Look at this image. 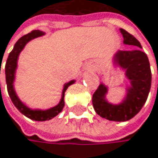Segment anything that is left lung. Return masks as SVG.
I'll use <instances>...</instances> for the list:
<instances>
[{
    "mask_svg": "<svg viewBox=\"0 0 158 158\" xmlns=\"http://www.w3.org/2000/svg\"><path fill=\"white\" fill-rule=\"evenodd\" d=\"M124 43L137 46L131 51H120L116 53V63L126 70V75L131 82L126 101L119 106H113L105 101L103 97L107 91L101 84L93 94V106L97 114L109 121L124 122L134 117L146 102L152 84V72L148 56L140 51L141 45L135 37L121 28ZM158 73V70H157Z\"/></svg>",
    "mask_w": 158,
    "mask_h": 158,
    "instance_id": "1",
    "label": "left lung"
}]
</instances>
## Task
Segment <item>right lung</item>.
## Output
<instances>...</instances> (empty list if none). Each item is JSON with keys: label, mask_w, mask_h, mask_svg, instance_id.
Instances as JSON below:
<instances>
[{"label": "right lung", "mask_w": 158, "mask_h": 158, "mask_svg": "<svg viewBox=\"0 0 158 158\" xmlns=\"http://www.w3.org/2000/svg\"><path fill=\"white\" fill-rule=\"evenodd\" d=\"M44 33L40 31H33L31 33H27V34L21 37V38L15 43L13 50L10 52L9 56L7 57V60H6V67H5L7 92H8V95H9L12 102H13V105L16 106V108L21 112V113L24 114L25 116H27V118L34 120V121H41V122L51 120L52 118L56 117L58 113H60V112L62 111V109H63V107H64V93H65L66 89L68 88V86L71 85L72 83H74V81H72L68 82L64 86L63 94H62V98H61L60 102L56 106L50 108L48 110H44V111H42V110H31L18 99L17 95L15 94L14 88H13V81H14V74H15V69L17 67V59L19 56V53L24 49L25 45L28 41L35 38V37L41 36Z\"/></svg>", "instance_id": "obj_1"}]
</instances>
